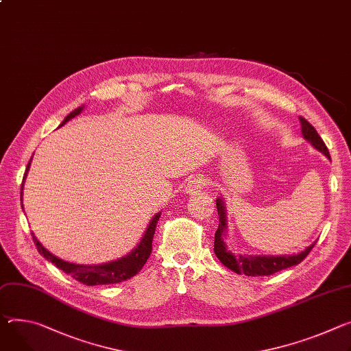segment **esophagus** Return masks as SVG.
I'll use <instances>...</instances> for the list:
<instances>
[{"label":"esophagus","instance_id":"34e87169","mask_svg":"<svg viewBox=\"0 0 351 351\" xmlns=\"http://www.w3.org/2000/svg\"><path fill=\"white\" fill-rule=\"evenodd\" d=\"M207 180L203 178V176H195L190 179V182L187 183V190L186 192L189 195H195L197 192H200V190L203 189V186H206Z\"/></svg>","mask_w":351,"mask_h":351}]
</instances>
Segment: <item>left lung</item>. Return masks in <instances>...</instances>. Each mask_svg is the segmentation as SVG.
<instances>
[{
    "mask_svg": "<svg viewBox=\"0 0 351 351\" xmlns=\"http://www.w3.org/2000/svg\"><path fill=\"white\" fill-rule=\"evenodd\" d=\"M301 121V132L302 137L321 154L330 159L329 149L326 148L324 140L313 129L312 124H309L304 117H300ZM217 211L219 215V224L218 230L214 237V253L218 261L228 267L230 270L235 271L237 274H246V276H270L287 267L295 266L301 263L313 247L315 242L305 247L304 250L295 254H241L234 253L228 249L226 243V238L228 234V217H227V207L226 203L219 197L215 200Z\"/></svg>",
    "mask_w": 351,
    "mask_h": 351,
    "instance_id": "1",
    "label": "left lung"
}]
</instances>
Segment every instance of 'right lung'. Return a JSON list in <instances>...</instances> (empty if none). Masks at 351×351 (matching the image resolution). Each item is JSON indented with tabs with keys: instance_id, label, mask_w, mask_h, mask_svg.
<instances>
[{
	"instance_id": "add662e5",
	"label": "right lung",
	"mask_w": 351,
	"mask_h": 351,
	"mask_svg": "<svg viewBox=\"0 0 351 351\" xmlns=\"http://www.w3.org/2000/svg\"><path fill=\"white\" fill-rule=\"evenodd\" d=\"M84 110V105L77 108L75 110H73L64 120H62V124H66L69 120H71L73 117L78 116L81 112ZM32 161V158H30ZM30 161L27 162L26 167V172L23 176V182H22V190H21V200H22V193H23V183L26 179V175L29 172L30 168ZM23 208V204H22ZM161 217V213H156L152 219L149 221L148 227L145 228V232L143 235V238L140 239L138 245L125 256L108 262V263H101V265H77V263H70L62 261L57 256H54L53 253H50L35 237V234L32 232V237H34V242L36 243V247L39 250V253L42 254L43 258H46V261L51 262L56 267H58L60 270H62L64 273L70 274L73 278H75L77 281L86 284V285H102V284H116V282H121L124 280H129L133 276H136L143 266L145 265L147 259L149 258L151 254V249H152V238L155 234V228H156V222Z\"/></svg>"
}]
</instances>
